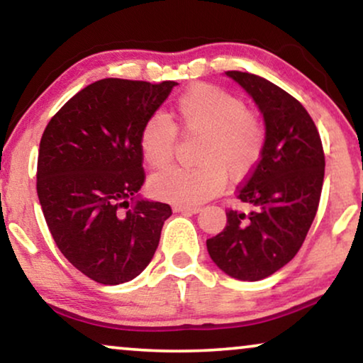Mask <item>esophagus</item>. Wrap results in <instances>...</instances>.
<instances>
[{"label": "esophagus", "mask_w": 363, "mask_h": 363, "mask_svg": "<svg viewBox=\"0 0 363 363\" xmlns=\"http://www.w3.org/2000/svg\"><path fill=\"white\" fill-rule=\"evenodd\" d=\"M174 209V212H181V214H197V212H199L201 209L199 207H196V206H174L172 207Z\"/></svg>", "instance_id": "34e87169"}]
</instances>
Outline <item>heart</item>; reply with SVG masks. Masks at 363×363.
<instances>
[{
  "mask_svg": "<svg viewBox=\"0 0 363 363\" xmlns=\"http://www.w3.org/2000/svg\"><path fill=\"white\" fill-rule=\"evenodd\" d=\"M176 114L186 129L204 134L199 167L172 166L154 174L149 191L161 201L197 206L224 189L227 171L240 177L252 171L265 146V128L257 116L245 111L238 96L216 86H196L179 98ZM177 129L162 111L149 116L139 146L146 162L162 167L171 162Z\"/></svg>",
  "mask_w": 363,
  "mask_h": 363,
  "instance_id": "heart-1",
  "label": "heart"
}]
</instances>
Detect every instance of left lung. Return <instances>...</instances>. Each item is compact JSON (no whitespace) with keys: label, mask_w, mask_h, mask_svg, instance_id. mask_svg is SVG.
Wrapping results in <instances>:
<instances>
[{"label":"left lung","mask_w":363,"mask_h":363,"mask_svg":"<svg viewBox=\"0 0 363 363\" xmlns=\"http://www.w3.org/2000/svg\"><path fill=\"white\" fill-rule=\"evenodd\" d=\"M225 76L262 113L265 146L238 189V199L252 209L227 211L224 230L206 244L222 272L255 282L291 262L302 247L320 201L325 157L315 124L296 98L257 74Z\"/></svg>","instance_id":"left-lung-1"}]
</instances>
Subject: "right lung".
Instances as JSON below:
<instances>
[{
  "instance_id": "obj_1",
  "label": "right lung",
  "mask_w": 363,
  "mask_h": 363,
  "mask_svg": "<svg viewBox=\"0 0 363 363\" xmlns=\"http://www.w3.org/2000/svg\"><path fill=\"white\" fill-rule=\"evenodd\" d=\"M174 86L106 77L72 96L43 133L36 189L46 224L61 254L104 286L147 267L172 214L139 196V138Z\"/></svg>"
}]
</instances>
